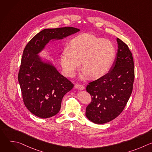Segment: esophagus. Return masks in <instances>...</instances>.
I'll return each instance as SVG.
<instances>
[{"label": "esophagus", "instance_id": "34e87169", "mask_svg": "<svg viewBox=\"0 0 152 152\" xmlns=\"http://www.w3.org/2000/svg\"><path fill=\"white\" fill-rule=\"evenodd\" d=\"M75 88L78 89V90H82L85 88L84 86L83 85H80V84H76L75 85Z\"/></svg>", "mask_w": 152, "mask_h": 152}]
</instances>
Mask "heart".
Listing matches in <instances>:
<instances>
[{"instance_id": "obj_1", "label": "heart", "mask_w": 152, "mask_h": 152, "mask_svg": "<svg viewBox=\"0 0 152 152\" xmlns=\"http://www.w3.org/2000/svg\"><path fill=\"white\" fill-rule=\"evenodd\" d=\"M115 54L111 41L91 34H83L70 41L69 49H64L61 63L68 77L75 76L82 61V77L89 75L92 78H99L110 71Z\"/></svg>"}]
</instances>
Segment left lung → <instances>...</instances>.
<instances>
[{
	"instance_id": "1",
	"label": "left lung",
	"mask_w": 152,
	"mask_h": 152,
	"mask_svg": "<svg viewBox=\"0 0 152 152\" xmlns=\"http://www.w3.org/2000/svg\"><path fill=\"white\" fill-rule=\"evenodd\" d=\"M117 41L118 50L110 70L86 88L92 100L85 115L96 124H104L117 117L132 92L135 77L132 54L123 41L117 38Z\"/></svg>"
}]
</instances>
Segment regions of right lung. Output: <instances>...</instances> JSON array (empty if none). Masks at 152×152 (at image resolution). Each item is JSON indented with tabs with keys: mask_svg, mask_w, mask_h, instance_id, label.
<instances>
[{
	"mask_svg": "<svg viewBox=\"0 0 152 152\" xmlns=\"http://www.w3.org/2000/svg\"><path fill=\"white\" fill-rule=\"evenodd\" d=\"M79 31L73 27L45 29L35 35L23 50L18 80L25 105L37 117L47 118L57 114L64 96L74 86L38 54L51 39H62Z\"/></svg>",
	"mask_w": 152,
	"mask_h": 152,
	"instance_id": "right-lung-1",
	"label": "right lung"
}]
</instances>
